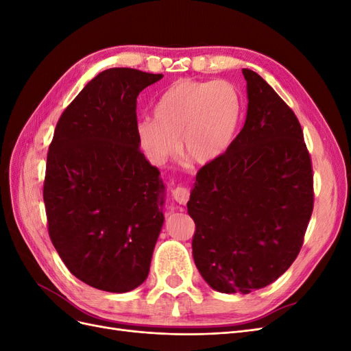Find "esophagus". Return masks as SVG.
<instances>
[{"label":"esophagus","instance_id":"1","mask_svg":"<svg viewBox=\"0 0 351 351\" xmlns=\"http://www.w3.org/2000/svg\"><path fill=\"white\" fill-rule=\"evenodd\" d=\"M171 195H173V199L177 202V204H180V205H186L189 197H190L189 189H186V187H183V186L176 187V189L173 190V192H171Z\"/></svg>","mask_w":351,"mask_h":351}]
</instances>
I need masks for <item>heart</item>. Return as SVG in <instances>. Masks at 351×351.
<instances>
[{
    "instance_id": "heart-1",
    "label": "heart",
    "mask_w": 351,
    "mask_h": 351,
    "mask_svg": "<svg viewBox=\"0 0 351 351\" xmlns=\"http://www.w3.org/2000/svg\"><path fill=\"white\" fill-rule=\"evenodd\" d=\"M241 115L239 90L230 82L177 80L164 90L154 119L136 125L137 141L154 164L176 152L186 162L208 165L224 154L234 137Z\"/></svg>"
}]
</instances>
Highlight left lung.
<instances>
[{
  "label": "left lung",
  "mask_w": 351,
  "mask_h": 351,
  "mask_svg": "<svg viewBox=\"0 0 351 351\" xmlns=\"http://www.w3.org/2000/svg\"><path fill=\"white\" fill-rule=\"evenodd\" d=\"M243 76L246 123L199 169L187 202L196 267L228 294L278 280L299 254L313 210L312 159L299 120L258 73L243 69Z\"/></svg>",
  "instance_id": "8db88e82"
}]
</instances>
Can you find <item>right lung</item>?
Segmentation results:
<instances>
[{
	"mask_svg": "<svg viewBox=\"0 0 351 351\" xmlns=\"http://www.w3.org/2000/svg\"><path fill=\"white\" fill-rule=\"evenodd\" d=\"M162 74L108 69L62 111L47 156L52 244L93 289L125 293L149 274L164 224V183L139 147L136 104Z\"/></svg>",
	"mask_w": 351,
	"mask_h": 351,
	"instance_id": "add662e5",
	"label": "right lung"
}]
</instances>
